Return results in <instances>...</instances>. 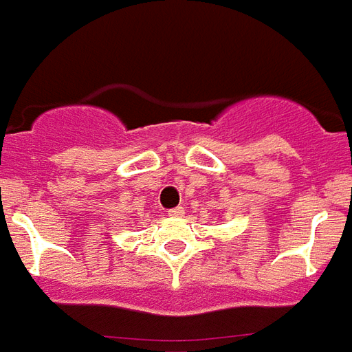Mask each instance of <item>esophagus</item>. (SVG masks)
<instances>
[{"instance_id":"34e87169","label":"esophagus","mask_w":352,"mask_h":352,"mask_svg":"<svg viewBox=\"0 0 352 352\" xmlns=\"http://www.w3.org/2000/svg\"><path fill=\"white\" fill-rule=\"evenodd\" d=\"M168 215H173V217H179V215H184V208L182 206L170 208V210H168Z\"/></svg>"}]
</instances>
